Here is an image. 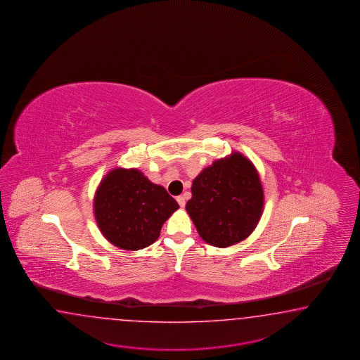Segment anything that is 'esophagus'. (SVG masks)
Masks as SVG:
<instances>
[{
  "label": "esophagus",
  "mask_w": 360,
  "mask_h": 360,
  "mask_svg": "<svg viewBox=\"0 0 360 360\" xmlns=\"http://www.w3.org/2000/svg\"><path fill=\"white\" fill-rule=\"evenodd\" d=\"M176 201H178L181 208H184V205H186V200H184V196H176Z\"/></svg>",
  "instance_id": "esophagus-1"
}]
</instances>
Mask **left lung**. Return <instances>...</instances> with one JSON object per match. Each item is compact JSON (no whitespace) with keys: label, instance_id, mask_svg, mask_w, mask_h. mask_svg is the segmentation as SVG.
<instances>
[{"label":"left lung","instance_id":"obj_1","mask_svg":"<svg viewBox=\"0 0 360 360\" xmlns=\"http://www.w3.org/2000/svg\"><path fill=\"white\" fill-rule=\"evenodd\" d=\"M186 210L200 238L227 248L247 239L264 210V188L256 167L240 152L216 160L192 182Z\"/></svg>","mask_w":360,"mask_h":360}]
</instances>
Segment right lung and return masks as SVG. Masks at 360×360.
<instances>
[{
    "mask_svg": "<svg viewBox=\"0 0 360 360\" xmlns=\"http://www.w3.org/2000/svg\"><path fill=\"white\" fill-rule=\"evenodd\" d=\"M178 208L162 186L152 184L138 169H113L101 181L94 196L99 230L115 247L125 250L151 245Z\"/></svg>",
    "mask_w": 360,
    "mask_h": 360,
    "instance_id": "right-lung-1",
    "label": "right lung"
}]
</instances>
